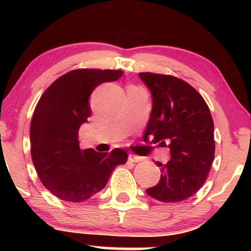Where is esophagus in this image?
Instances as JSON below:
<instances>
[{
    "label": "esophagus",
    "instance_id": "1",
    "mask_svg": "<svg viewBox=\"0 0 251 251\" xmlns=\"http://www.w3.org/2000/svg\"><path fill=\"white\" fill-rule=\"evenodd\" d=\"M128 161H130V162H132V163H138V162L142 161V158H141L140 156H136V155H134V154H129V156H128Z\"/></svg>",
    "mask_w": 251,
    "mask_h": 251
}]
</instances>
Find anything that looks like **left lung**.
<instances>
[{
    "mask_svg": "<svg viewBox=\"0 0 251 251\" xmlns=\"http://www.w3.org/2000/svg\"><path fill=\"white\" fill-rule=\"evenodd\" d=\"M152 94V111L145 136L170 149L167 164L161 168L159 182L147 189L164 202L193 196L207 179L215 157L214 121L204 98L195 88L173 75L139 73Z\"/></svg>",
    "mask_w": 251,
    "mask_h": 251,
    "instance_id": "8db88e82",
    "label": "left lung"
}]
</instances>
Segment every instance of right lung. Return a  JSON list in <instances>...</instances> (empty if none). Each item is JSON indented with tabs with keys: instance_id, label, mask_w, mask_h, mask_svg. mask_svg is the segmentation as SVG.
I'll return each instance as SVG.
<instances>
[{
	"instance_id": "1",
	"label": "right lung",
	"mask_w": 251,
	"mask_h": 251,
	"mask_svg": "<svg viewBox=\"0 0 251 251\" xmlns=\"http://www.w3.org/2000/svg\"><path fill=\"white\" fill-rule=\"evenodd\" d=\"M121 70L77 69L63 74L42 95L30 125L32 162L42 183L58 199L79 202L102 190L127 153L81 150L79 127L92 114L88 98L99 84L113 82Z\"/></svg>"
}]
</instances>
